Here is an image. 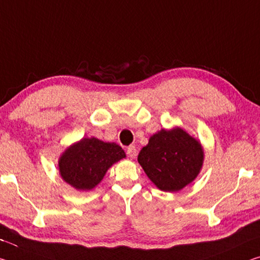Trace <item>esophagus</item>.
Here are the masks:
<instances>
[{
  "label": "esophagus",
  "mask_w": 260,
  "mask_h": 260,
  "mask_svg": "<svg viewBox=\"0 0 260 260\" xmlns=\"http://www.w3.org/2000/svg\"><path fill=\"white\" fill-rule=\"evenodd\" d=\"M127 156L131 158H134L135 156H137V148H135V146H129L128 148H127Z\"/></svg>",
  "instance_id": "obj_1"
}]
</instances>
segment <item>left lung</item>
I'll return each instance as SVG.
<instances>
[{
	"label": "left lung",
	"instance_id": "left-lung-1",
	"mask_svg": "<svg viewBox=\"0 0 260 260\" xmlns=\"http://www.w3.org/2000/svg\"><path fill=\"white\" fill-rule=\"evenodd\" d=\"M138 160L159 189L177 192L196 179L203 167L204 150L194 138L177 127L152 135Z\"/></svg>",
	"mask_w": 260,
	"mask_h": 260
}]
</instances>
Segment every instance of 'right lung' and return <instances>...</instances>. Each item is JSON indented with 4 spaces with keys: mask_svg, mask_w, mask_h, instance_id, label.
I'll return each mask as SVG.
<instances>
[{
    "mask_svg": "<svg viewBox=\"0 0 260 260\" xmlns=\"http://www.w3.org/2000/svg\"><path fill=\"white\" fill-rule=\"evenodd\" d=\"M126 157L120 146L96 138H83L66 150L59 160V170L66 183L81 191L101 183L113 163Z\"/></svg>",
    "mask_w": 260,
    "mask_h": 260,
    "instance_id": "add662e5",
    "label": "right lung"
}]
</instances>
